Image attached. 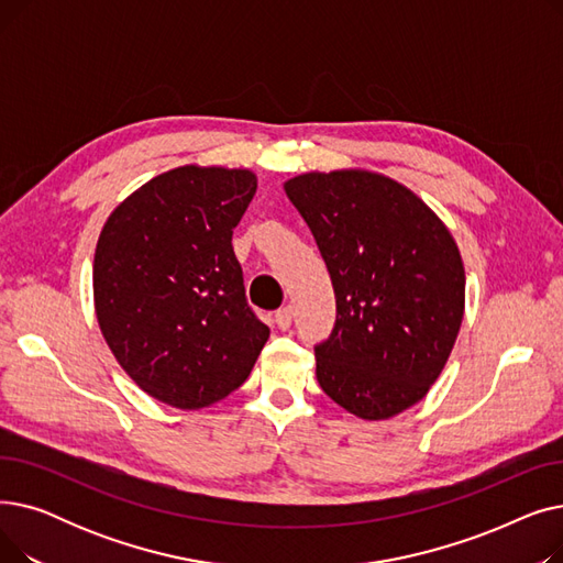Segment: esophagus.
I'll return each instance as SVG.
<instances>
[{"label":"esophagus","mask_w":563,"mask_h":563,"mask_svg":"<svg viewBox=\"0 0 563 563\" xmlns=\"http://www.w3.org/2000/svg\"><path fill=\"white\" fill-rule=\"evenodd\" d=\"M276 323H278L280 331H287L291 327V308L289 306H285L276 312Z\"/></svg>","instance_id":"esophagus-1"}]
</instances>
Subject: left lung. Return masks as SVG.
Listing matches in <instances>:
<instances>
[{
	"mask_svg": "<svg viewBox=\"0 0 563 563\" xmlns=\"http://www.w3.org/2000/svg\"><path fill=\"white\" fill-rule=\"evenodd\" d=\"M283 189L335 289V329L314 349L319 386L351 416L390 420L429 395L459 338L465 266L454 236L376 170H308Z\"/></svg>",
	"mask_w": 563,
	"mask_h": 563,
	"instance_id": "1",
	"label": "left lung"
}]
</instances>
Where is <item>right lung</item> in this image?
I'll return each instance as SVG.
<instances>
[{
    "label": "right lung",
    "mask_w": 563,
    "mask_h": 563,
    "mask_svg": "<svg viewBox=\"0 0 563 563\" xmlns=\"http://www.w3.org/2000/svg\"><path fill=\"white\" fill-rule=\"evenodd\" d=\"M255 189L251 168L185 164L141 185L102 225L98 327L118 365L166 406L198 410L225 399L269 340L232 251Z\"/></svg>",
    "instance_id": "add662e5"
}]
</instances>
